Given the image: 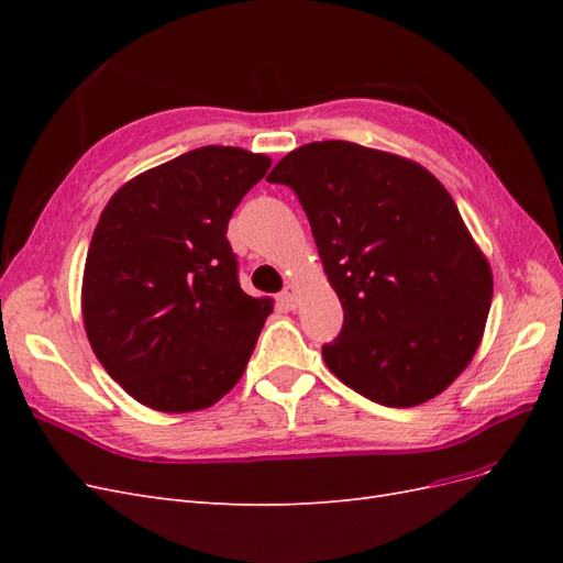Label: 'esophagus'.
I'll return each mask as SVG.
<instances>
[{
    "label": "esophagus",
    "mask_w": 563,
    "mask_h": 563,
    "mask_svg": "<svg viewBox=\"0 0 563 563\" xmlns=\"http://www.w3.org/2000/svg\"><path fill=\"white\" fill-rule=\"evenodd\" d=\"M298 294H296V286L294 284H288L284 291L279 294V302H282V308H286V310H296V302H298V298H296Z\"/></svg>",
    "instance_id": "34e87169"
}]
</instances>
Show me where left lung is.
Listing matches in <instances>:
<instances>
[{
    "mask_svg": "<svg viewBox=\"0 0 563 563\" xmlns=\"http://www.w3.org/2000/svg\"><path fill=\"white\" fill-rule=\"evenodd\" d=\"M308 213L343 329L321 347L338 380L408 408L444 391L482 343L486 255L428 168L347 141L308 143L272 168Z\"/></svg>",
    "mask_w": 563,
    "mask_h": 563,
    "instance_id": "1",
    "label": "left lung"
}]
</instances>
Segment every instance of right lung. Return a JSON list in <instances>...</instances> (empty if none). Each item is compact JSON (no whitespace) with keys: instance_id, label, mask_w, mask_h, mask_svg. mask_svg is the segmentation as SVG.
Listing matches in <instances>:
<instances>
[{"instance_id":"right-lung-1","label":"right lung","mask_w":563,"mask_h":563,"mask_svg":"<svg viewBox=\"0 0 563 563\" xmlns=\"http://www.w3.org/2000/svg\"><path fill=\"white\" fill-rule=\"evenodd\" d=\"M269 164L242 147H197L119 187L100 213L84 329L135 401L187 413L240 383L272 300L242 291L228 223Z\"/></svg>"}]
</instances>
